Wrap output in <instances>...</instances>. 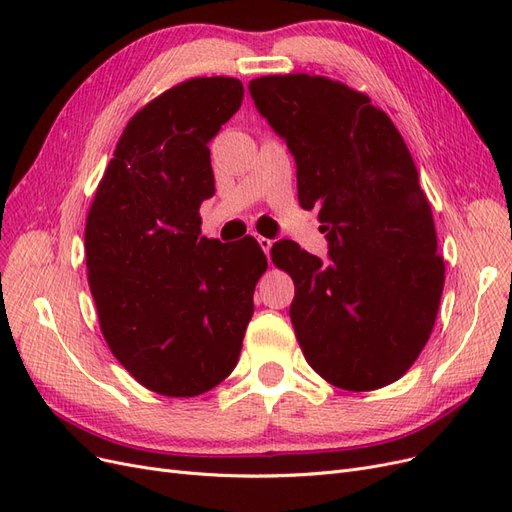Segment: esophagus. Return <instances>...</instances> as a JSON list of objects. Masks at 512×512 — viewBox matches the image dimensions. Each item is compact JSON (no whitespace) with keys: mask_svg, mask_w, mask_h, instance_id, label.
<instances>
[{"mask_svg":"<svg viewBox=\"0 0 512 512\" xmlns=\"http://www.w3.org/2000/svg\"><path fill=\"white\" fill-rule=\"evenodd\" d=\"M256 241L260 243V247H262V252H265L267 256H269V252H271V247H273V241L271 239H267V237H256Z\"/></svg>","mask_w":512,"mask_h":512,"instance_id":"34e87169","label":"esophagus"}]
</instances>
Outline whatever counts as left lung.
I'll use <instances>...</instances> for the list:
<instances>
[{
  "mask_svg": "<svg viewBox=\"0 0 512 512\" xmlns=\"http://www.w3.org/2000/svg\"><path fill=\"white\" fill-rule=\"evenodd\" d=\"M250 94L286 141L299 205L318 209L329 241V262L294 241L271 250L294 282L290 320L305 361L337 389H382L425 348L444 288L410 151L369 96L327 76H260Z\"/></svg>",
  "mask_w": 512,
  "mask_h": 512,
  "instance_id": "obj_1",
  "label": "left lung"
}]
</instances>
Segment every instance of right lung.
<instances>
[{"mask_svg": "<svg viewBox=\"0 0 512 512\" xmlns=\"http://www.w3.org/2000/svg\"><path fill=\"white\" fill-rule=\"evenodd\" d=\"M243 85L198 76L145 104L123 130L85 224L100 329L145 389L196 397L239 361L267 256L254 237H200L215 194L211 138L239 111Z\"/></svg>", "mask_w": 512, "mask_h": 512, "instance_id": "obj_1", "label": "right lung"}]
</instances>
